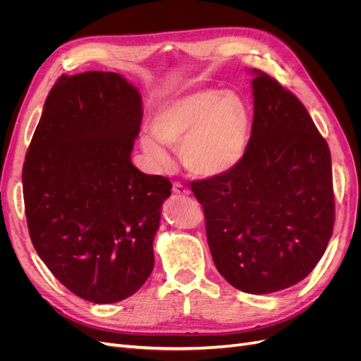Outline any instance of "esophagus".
Instances as JSON below:
<instances>
[{"label":"esophagus","mask_w":361,"mask_h":361,"mask_svg":"<svg viewBox=\"0 0 361 361\" xmlns=\"http://www.w3.org/2000/svg\"><path fill=\"white\" fill-rule=\"evenodd\" d=\"M173 192L178 194V195H188L190 194V190L185 187L183 183L180 182H174L173 183Z\"/></svg>","instance_id":"obj_1"}]
</instances>
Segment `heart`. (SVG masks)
<instances>
[{
  "label": "heart",
  "mask_w": 361,
  "mask_h": 361,
  "mask_svg": "<svg viewBox=\"0 0 361 361\" xmlns=\"http://www.w3.org/2000/svg\"><path fill=\"white\" fill-rule=\"evenodd\" d=\"M150 134L140 146L157 167L170 155L162 145L179 147L180 159L195 176L215 178L232 171L245 157L251 133L247 102L232 90L199 89L158 105Z\"/></svg>",
  "instance_id": "heart-1"
}]
</instances>
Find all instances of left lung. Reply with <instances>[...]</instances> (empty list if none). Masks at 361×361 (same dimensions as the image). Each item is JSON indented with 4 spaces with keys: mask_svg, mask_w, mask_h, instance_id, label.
I'll use <instances>...</instances> for the list:
<instances>
[{
    "mask_svg": "<svg viewBox=\"0 0 361 361\" xmlns=\"http://www.w3.org/2000/svg\"><path fill=\"white\" fill-rule=\"evenodd\" d=\"M253 73L245 157L190 187L218 272L260 295L297 285L321 260L333 235L334 192L329 145L305 106L272 76Z\"/></svg>",
    "mask_w": 361,
    "mask_h": 361,
    "instance_id": "obj_1",
    "label": "left lung"
}]
</instances>
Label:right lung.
<instances>
[{
    "label": "right lung",
    "mask_w": 361,
    "mask_h": 361,
    "mask_svg": "<svg viewBox=\"0 0 361 361\" xmlns=\"http://www.w3.org/2000/svg\"><path fill=\"white\" fill-rule=\"evenodd\" d=\"M141 96L114 72L61 75L23 169L31 243L76 297L111 304L154 269V238L171 182L130 162Z\"/></svg>",
    "instance_id": "obj_1"
}]
</instances>
